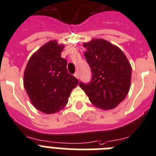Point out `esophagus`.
<instances>
[{
    "instance_id": "34e87169",
    "label": "esophagus",
    "mask_w": 156,
    "mask_h": 156,
    "mask_svg": "<svg viewBox=\"0 0 156 156\" xmlns=\"http://www.w3.org/2000/svg\"><path fill=\"white\" fill-rule=\"evenodd\" d=\"M74 76L76 77V78H77V79H79V78H80L79 73H78V72H76V73L74 74Z\"/></svg>"
}]
</instances>
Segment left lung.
<instances>
[{
  "instance_id": "obj_1",
  "label": "left lung",
  "mask_w": 156,
  "mask_h": 156,
  "mask_svg": "<svg viewBox=\"0 0 156 156\" xmlns=\"http://www.w3.org/2000/svg\"><path fill=\"white\" fill-rule=\"evenodd\" d=\"M84 56L92 70L90 83L80 82L96 107L104 110L114 109L127 96L131 81V65L122 51L101 38L83 43Z\"/></svg>"
}]
</instances>
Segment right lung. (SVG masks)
Instances as JSON below:
<instances>
[{
  "instance_id": "add662e5",
  "label": "right lung",
  "mask_w": 156,
  "mask_h": 156,
  "mask_svg": "<svg viewBox=\"0 0 156 156\" xmlns=\"http://www.w3.org/2000/svg\"><path fill=\"white\" fill-rule=\"evenodd\" d=\"M64 45L55 40L45 43L29 59L24 72L25 89L36 109L51 114L66 106L79 80L67 70L61 57Z\"/></svg>"
}]
</instances>
